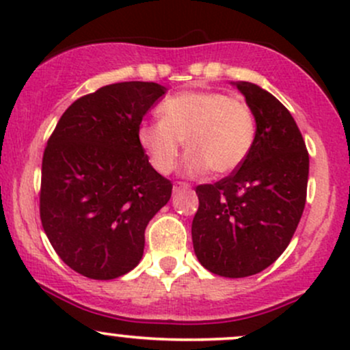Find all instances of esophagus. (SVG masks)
I'll return each mask as SVG.
<instances>
[{
	"label": "esophagus",
	"instance_id": "34e87169",
	"mask_svg": "<svg viewBox=\"0 0 350 350\" xmlns=\"http://www.w3.org/2000/svg\"><path fill=\"white\" fill-rule=\"evenodd\" d=\"M183 189H189V184L178 183V184H174V187H172V191H174V194H178L179 191H183Z\"/></svg>",
	"mask_w": 350,
	"mask_h": 350
}]
</instances>
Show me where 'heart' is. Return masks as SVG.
<instances>
[{"mask_svg":"<svg viewBox=\"0 0 350 350\" xmlns=\"http://www.w3.org/2000/svg\"><path fill=\"white\" fill-rule=\"evenodd\" d=\"M157 114L159 121L137 126V143L161 174L176 167L184 141L191 151L184 163L187 176H201L209 167L216 174H229L254 144L256 122L249 106L219 91L169 96Z\"/></svg>","mask_w":350,"mask_h":350,"instance_id":"obj_1","label":"heart"}]
</instances>
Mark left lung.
<instances>
[{"mask_svg":"<svg viewBox=\"0 0 350 350\" xmlns=\"http://www.w3.org/2000/svg\"><path fill=\"white\" fill-rule=\"evenodd\" d=\"M256 121L251 152L229 178L196 187V257L222 278H247L271 266L293 239L306 206L309 154L294 118L254 83H231Z\"/></svg>","mask_w":350,"mask_h":350,"instance_id":"8db88e82","label":"left lung"}]
</instances>
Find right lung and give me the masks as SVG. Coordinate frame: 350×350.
<instances>
[{
  "label": "right lung",
  "instance_id": "1",
  "mask_svg": "<svg viewBox=\"0 0 350 350\" xmlns=\"http://www.w3.org/2000/svg\"><path fill=\"white\" fill-rule=\"evenodd\" d=\"M157 83L99 88L64 111L44 149L40 214L72 271L109 281L139 264L144 231L172 184L149 163L137 126L166 94Z\"/></svg>",
  "mask_w": 350,
  "mask_h": 350
}]
</instances>
